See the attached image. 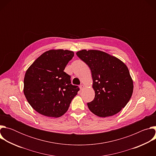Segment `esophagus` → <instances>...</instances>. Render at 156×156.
Listing matches in <instances>:
<instances>
[{"mask_svg":"<svg viewBox=\"0 0 156 156\" xmlns=\"http://www.w3.org/2000/svg\"><path fill=\"white\" fill-rule=\"evenodd\" d=\"M80 90H84V85H83V84H81L80 86Z\"/></svg>","mask_w":156,"mask_h":156,"instance_id":"34e87169","label":"esophagus"}]
</instances>
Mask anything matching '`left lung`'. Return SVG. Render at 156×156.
<instances>
[{"mask_svg": "<svg viewBox=\"0 0 156 156\" xmlns=\"http://www.w3.org/2000/svg\"><path fill=\"white\" fill-rule=\"evenodd\" d=\"M76 55L91 72L95 97L87 104L89 109L100 117L119 113L129 102L133 91V81L126 65L101 51L84 49Z\"/></svg>", "mask_w": 156, "mask_h": 156, "instance_id": "1", "label": "left lung"}]
</instances>
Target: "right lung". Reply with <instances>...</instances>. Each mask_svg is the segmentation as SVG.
Segmentation results:
<instances>
[{"label":"right lung","mask_w":156,"mask_h":156,"mask_svg":"<svg viewBox=\"0 0 156 156\" xmlns=\"http://www.w3.org/2000/svg\"><path fill=\"white\" fill-rule=\"evenodd\" d=\"M74 56L71 51L49 50L40 55L28 69L24 78V94L38 113L60 117L68 110L80 90L71 84L65 68Z\"/></svg>","instance_id":"obj_1"}]
</instances>
